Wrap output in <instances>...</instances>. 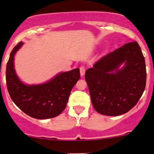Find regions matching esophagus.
Returning a JSON list of instances; mask_svg holds the SVG:
<instances>
[{
    "mask_svg": "<svg viewBox=\"0 0 154 154\" xmlns=\"http://www.w3.org/2000/svg\"><path fill=\"white\" fill-rule=\"evenodd\" d=\"M80 75H81L82 77V76L85 74V66H80Z\"/></svg>",
    "mask_w": 154,
    "mask_h": 154,
    "instance_id": "obj_1",
    "label": "esophagus"
}]
</instances>
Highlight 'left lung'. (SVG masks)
I'll list each match as a JSON object with an SVG mask.
<instances>
[{
    "label": "left lung",
    "mask_w": 154,
    "mask_h": 154,
    "mask_svg": "<svg viewBox=\"0 0 154 154\" xmlns=\"http://www.w3.org/2000/svg\"><path fill=\"white\" fill-rule=\"evenodd\" d=\"M85 79L99 114L118 116L134 108L146 85V66L140 46L126 43L97 60Z\"/></svg>",
    "instance_id": "1"
}]
</instances>
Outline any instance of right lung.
<instances>
[{
	"instance_id": "1",
	"label": "right lung",
	"mask_w": 154,
	"mask_h": 154,
	"mask_svg": "<svg viewBox=\"0 0 154 154\" xmlns=\"http://www.w3.org/2000/svg\"><path fill=\"white\" fill-rule=\"evenodd\" d=\"M23 44L20 42L10 53L6 64V80L10 97L22 111L39 119L55 117L66 108L71 91L80 78V69L58 73L46 82L27 85L19 79L14 70V60Z\"/></svg>"
}]
</instances>
